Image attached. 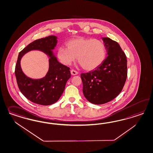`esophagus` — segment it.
I'll return each mask as SVG.
<instances>
[{"label":"esophagus","instance_id":"obj_1","mask_svg":"<svg viewBox=\"0 0 153 153\" xmlns=\"http://www.w3.org/2000/svg\"><path fill=\"white\" fill-rule=\"evenodd\" d=\"M78 74V71H76V70H74L73 69H72V70H71V74L72 75H77Z\"/></svg>","mask_w":153,"mask_h":153}]
</instances>
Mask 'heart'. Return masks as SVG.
<instances>
[{"label": "heart", "instance_id": "b5f03b06", "mask_svg": "<svg viewBox=\"0 0 153 153\" xmlns=\"http://www.w3.org/2000/svg\"><path fill=\"white\" fill-rule=\"evenodd\" d=\"M67 48H59L57 56L60 62L70 65L78 59V61L85 70H92L104 62L106 57V48L104 43L97 39L78 38L66 43Z\"/></svg>", "mask_w": 153, "mask_h": 153}]
</instances>
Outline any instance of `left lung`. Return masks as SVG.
<instances>
[{"label": "left lung", "instance_id": "8db88e82", "mask_svg": "<svg viewBox=\"0 0 153 153\" xmlns=\"http://www.w3.org/2000/svg\"><path fill=\"white\" fill-rule=\"evenodd\" d=\"M102 40L108 56L94 70L80 75L84 97L96 105L115 99L122 91L127 76V57L119 45L109 38Z\"/></svg>", "mask_w": 153, "mask_h": 153}]
</instances>
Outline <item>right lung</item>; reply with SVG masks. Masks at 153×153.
Listing matches in <instances>:
<instances>
[{
	"instance_id": "obj_1",
	"label": "right lung",
	"mask_w": 153,
	"mask_h": 153,
	"mask_svg": "<svg viewBox=\"0 0 153 153\" xmlns=\"http://www.w3.org/2000/svg\"><path fill=\"white\" fill-rule=\"evenodd\" d=\"M57 37L51 35L36 40L22 50L18 56L15 68L17 83L26 98L35 104L50 105L56 102L64 91L67 81L71 76L69 67L59 63L52 50L57 43ZM39 50L49 56V69L45 77L31 79L27 77L20 68V59L27 52Z\"/></svg>"
}]
</instances>
